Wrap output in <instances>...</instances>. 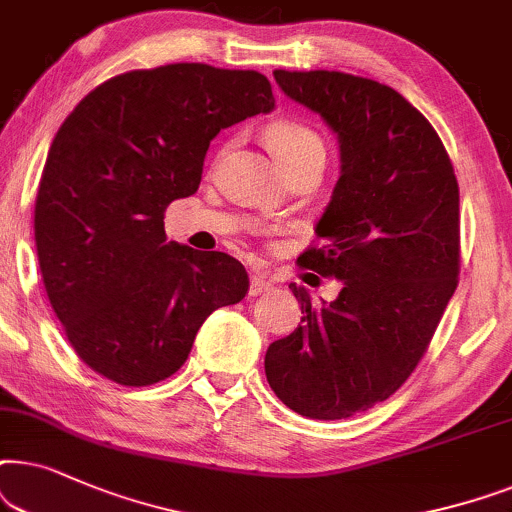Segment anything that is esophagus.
I'll return each mask as SVG.
<instances>
[{"instance_id": "1", "label": "esophagus", "mask_w": 512, "mask_h": 512, "mask_svg": "<svg viewBox=\"0 0 512 512\" xmlns=\"http://www.w3.org/2000/svg\"><path fill=\"white\" fill-rule=\"evenodd\" d=\"M271 288H274V283H271L267 276L257 274V276L250 278V292H248V295L250 297H260V295H264V292H269Z\"/></svg>"}]
</instances>
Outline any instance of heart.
<instances>
[{"mask_svg": "<svg viewBox=\"0 0 512 512\" xmlns=\"http://www.w3.org/2000/svg\"><path fill=\"white\" fill-rule=\"evenodd\" d=\"M264 142H267L269 152L276 156L281 168H290L295 163L311 159V156H325V145L318 138V133L302 121L281 119L274 121L267 131H264Z\"/></svg>", "mask_w": 512, "mask_h": 512, "instance_id": "1", "label": "heart"}]
</instances>
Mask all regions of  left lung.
<instances>
[{
    "mask_svg": "<svg viewBox=\"0 0 512 512\" xmlns=\"http://www.w3.org/2000/svg\"><path fill=\"white\" fill-rule=\"evenodd\" d=\"M276 84L339 142V180L299 267L335 276V302L267 349L283 405L346 419L393 395L426 353L459 276V185L428 119L379 81L344 72H274Z\"/></svg>",
    "mask_w": 512,
    "mask_h": 512,
    "instance_id": "left-lung-1",
    "label": "left lung"
}]
</instances>
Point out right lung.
Returning <instances> with one entry per match:
<instances>
[{
  "label": "right lung",
  "mask_w": 512,
  "mask_h": 512,
  "mask_svg": "<svg viewBox=\"0 0 512 512\" xmlns=\"http://www.w3.org/2000/svg\"><path fill=\"white\" fill-rule=\"evenodd\" d=\"M274 107L260 72L175 63L105 81L63 121L34 241L49 302L91 370L156 384L180 370L210 313L245 297L243 264L168 241L163 213L199 189L222 128Z\"/></svg>",
  "instance_id": "obj_1"
}]
</instances>
